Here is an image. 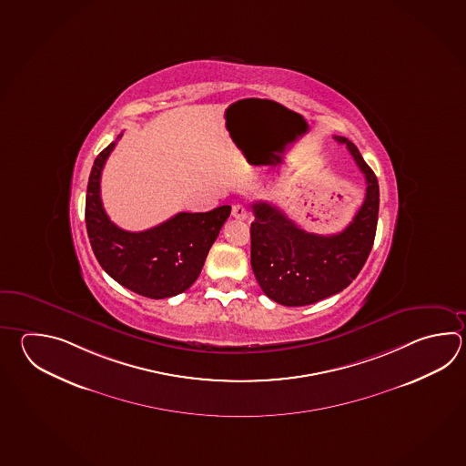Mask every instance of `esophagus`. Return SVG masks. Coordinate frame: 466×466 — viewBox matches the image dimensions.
<instances>
[{
	"instance_id": "obj_1",
	"label": "esophagus",
	"mask_w": 466,
	"mask_h": 466,
	"mask_svg": "<svg viewBox=\"0 0 466 466\" xmlns=\"http://www.w3.org/2000/svg\"><path fill=\"white\" fill-rule=\"evenodd\" d=\"M248 212L242 204H236L234 208H232V218H240V220H244V218H248Z\"/></svg>"
}]
</instances>
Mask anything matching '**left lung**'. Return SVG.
Here are the masks:
<instances>
[{
  "label": "left lung",
  "mask_w": 466,
  "mask_h": 466,
  "mask_svg": "<svg viewBox=\"0 0 466 466\" xmlns=\"http://www.w3.org/2000/svg\"><path fill=\"white\" fill-rule=\"evenodd\" d=\"M333 139L347 146L367 181L365 200L342 232L312 234L264 200L252 204V270L264 294L285 307L315 304L342 292L365 266L375 240L380 204L377 176L355 144L342 136Z\"/></svg>",
  "instance_id": "left-lung-1"
}]
</instances>
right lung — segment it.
<instances>
[{
  "mask_svg": "<svg viewBox=\"0 0 466 466\" xmlns=\"http://www.w3.org/2000/svg\"><path fill=\"white\" fill-rule=\"evenodd\" d=\"M115 146L99 152L87 182L86 228L96 258L116 282L136 294L149 299L181 294L198 280L210 246L230 216V206L179 212L143 232L117 228L101 200V172Z\"/></svg>",
  "mask_w": 466,
  "mask_h": 466,
  "instance_id": "1",
  "label": "right lung"
}]
</instances>
